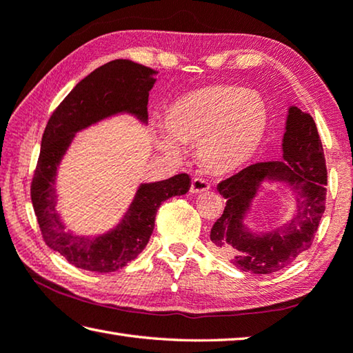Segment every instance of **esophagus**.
I'll use <instances>...</instances> for the list:
<instances>
[{"instance_id": "obj_1", "label": "esophagus", "mask_w": 353, "mask_h": 353, "mask_svg": "<svg viewBox=\"0 0 353 353\" xmlns=\"http://www.w3.org/2000/svg\"><path fill=\"white\" fill-rule=\"evenodd\" d=\"M210 190V183L205 181L203 177H194L191 182V192L192 194H200V192H205Z\"/></svg>"}]
</instances>
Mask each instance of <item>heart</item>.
<instances>
[{
  "instance_id": "obj_1",
  "label": "heart",
  "mask_w": 353,
  "mask_h": 353,
  "mask_svg": "<svg viewBox=\"0 0 353 353\" xmlns=\"http://www.w3.org/2000/svg\"><path fill=\"white\" fill-rule=\"evenodd\" d=\"M167 125L172 137L199 143L197 159L214 174H230L251 162L263 141L268 110L260 96L236 85L197 90L171 107ZM165 153L177 157V143L168 136L159 141Z\"/></svg>"
}]
</instances>
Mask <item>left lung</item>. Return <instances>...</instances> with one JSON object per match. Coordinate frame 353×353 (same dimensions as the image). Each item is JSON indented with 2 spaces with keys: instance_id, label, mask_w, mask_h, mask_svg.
Here are the masks:
<instances>
[{
  "instance_id": "8db88e82",
  "label": "left lung",
  "mask_w": 353,
  "mask_h": 353,
  "mask_svg": "<svg viewBox=\"0 0 353 353\" xmlns=\"http://www.w3.org/2000/svg\"><path fill=\"white\" fill-rule=\"evenodd\" d=\"M266 178H280L293 185L297 194L296 216L281 230L252 236L244 231L243 217ZM326 159L312 116L291 107L281 161L252 163L217 185L226 206L222 217L212 225L211 250L243 272L272 274L291 265L312 246L326 208Z\"/></svg>"
}]
</instances>
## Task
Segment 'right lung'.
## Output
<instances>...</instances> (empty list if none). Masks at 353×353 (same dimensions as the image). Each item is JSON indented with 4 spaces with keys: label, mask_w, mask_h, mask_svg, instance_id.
I'll list each match as a JSON object with an SVG mask.
<instances>
[{
    "label": "right lung",
    "mask_w": 353,
    "mask_h": 353,
    "mask_svg": "<svg viewBox=\"0 0 353 353\" xmlns=\"http://www.w3.org/2000/svg\"><path fill=\"white\" fill-rule=\"evenodd\" d=\"M154 73L128 59L110 61L82 79L54 108L47 122L30 183L32 205L46 245L76 268L107 274L130 263L147 246L159 206L190 190L186 172L142 185L122 223L94 240L65 232L54 212L57 167L73 133L117 112H130L147 119L148 94L154 84L151 74Z\"/></svg>",
    "instance_id": "obj_1"
}]
</instances>
